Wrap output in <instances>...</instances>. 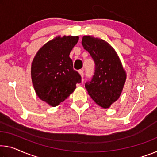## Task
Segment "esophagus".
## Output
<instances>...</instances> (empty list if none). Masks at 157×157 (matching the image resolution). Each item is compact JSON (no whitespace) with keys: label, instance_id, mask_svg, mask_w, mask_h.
<instances>
[{"label":"esophagus","instance_id":"34e87169","mask_svg":"<svg viewBox=\"0 0 157 157\" xmlns=\"http://www.w3.org/2000/svg\"><path fill=\"white\" fill-rule=\"evenodd\" d=\"M78 72H79V74H80V75H81V78H82V82H83V76H84L83 71V70H79V71H78Z\"/></svg>","mask_w":157,"mask_h":157}]
</instances>
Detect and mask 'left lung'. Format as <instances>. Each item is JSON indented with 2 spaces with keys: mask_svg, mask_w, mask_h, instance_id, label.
Instances as JSON below:
<instances>
[{
  "mask_svg": "<svg viewBox=\"0 0 157 157\" xmlns=\"http://www.w3.org/2000/svg\"><path fill=\"white\" fill-rule=\"evenodd\" d=\"M81 43L95 64L93 78L85 87L94 102L107 109L119 98L126 73L117 52L105 40L85 36Z\"/></svg>",
  "mask_w": 157,
  "mask_h": 157,
  "instance_id": "8db88e82",
  "label": "left lung"
}]
</instances>
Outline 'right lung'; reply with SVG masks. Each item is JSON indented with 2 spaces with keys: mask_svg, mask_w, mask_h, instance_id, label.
Segmentation results:
<instances>
[{
  "mask_svg": "<svg viewBox=\"0 0 157 157\" xmlns=\"http://www.w3.org/2000/svg\"><path fill=\"white\" fill-rule=\"evenodd\" d=\"M78 40V36H57L43 45L33 59L31 74L36 93L52 107L64 102L81 82L69 57Z\"/></svg>",
  "mask_w": 157,
  "mask_h": 157,
  "instance_id": "add662e5",
  "label": "right lung"
}]
</instances>
